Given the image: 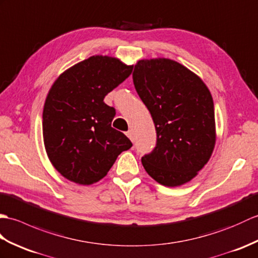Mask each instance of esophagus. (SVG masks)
<instances>
[{
    "label": "esophagus",
    "mask_w": 258,
    "mask_h": 258,
    "mask_svg": "<svg viewBox=\"0 0 258 258\" xmlns=\"http://www.w3.org/2000/svg\"><path fill=\"white\" fill-rule=\"evenodd\" d=\"M125 135H127V137L131 141H134V131L133 130L127 131V133H125Z\"/></svg>",
    "instance_id": "1"
}]
</instances>
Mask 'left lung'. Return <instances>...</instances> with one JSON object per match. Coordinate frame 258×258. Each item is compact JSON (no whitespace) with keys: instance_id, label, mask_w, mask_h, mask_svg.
Listing matches in <instances>:
<instances>
[{"instance_id":"left-lung-1","label":"left lung","mask_w":258,"mask_h":258,"mask_svg":"<svg viewBox=\"0 0 258 258\" xmlns=\"http://www.w3.org/2000/svg\"><path fill=\"white\" fill-rule=\"evenodd\" d=\"M133 79L157 130L156 148L142 157V165L160 184H184L208 163L215 147L210 90L197 74L169 58L140 59Z\"/></svg>"}]
</instances>
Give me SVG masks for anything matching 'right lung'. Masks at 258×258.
I'll list each match as a JSON object with an SVG mask.
<instances>
[{
  "label": "right lung",
  "mask_w": 258,
  "mask_h": 258,
  "mask_svg": "<svg viewBox=\"0 0 258 258\" xmlns=\"http://www.w3.org/2000/svg\"><path fill=\"white\" fill-rule=\"evenodd\" d=\"M133 65L95 55L60 74L43 110L47 157L67 180L89 185L106 176L117 157L133 144L111 127L116 114L105 96L128 78Z\"/></svg>",
  "instance_id": "obj_1"
}]
</instances>
